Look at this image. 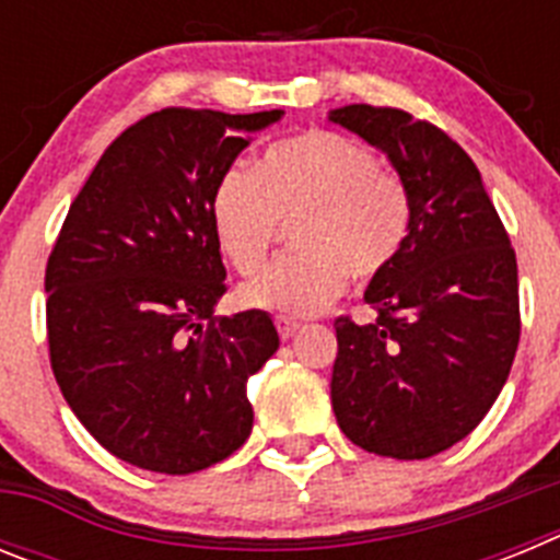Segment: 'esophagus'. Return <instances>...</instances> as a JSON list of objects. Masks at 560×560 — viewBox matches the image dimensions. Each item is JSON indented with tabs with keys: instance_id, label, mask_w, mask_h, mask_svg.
Here are the masks:
<instances>
[{
	"instance_id": "esophagus-1",
	"label": "esophagus",
	"mask_w": 560,
	"mask_h": 560,
	"mask_svg": "<svg viewBox=\"0 0 560 560\" xmlns=\"http://www.w3.org/2000/svg\"><path fill=\"white\" fill-rule=\"evenodd\" d=\"M275 325L277 334L283 336V339H291V336L300 330V323H296V319H289V316H275Z\"/></svg>"
}]
</instances>
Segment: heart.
<instances>
[{"label": "heart", "mask_w": 560, "mask_h": 560, "mask_svg": "<svg viewBox=\"0 0 560 560\" xmlns=\"http://www.w3.org/2000/svg\"><path fill=\"white\" fill-rule=\"evenodd\" d=\"M210 219L241 275L260 269L280 224L294 221L289 237L296 252L246 283L241 303L308 316L334 303L348 277L368 285L395 264L412 230V196L368 145L314 128L271 145L257 171L226 167Z\"/></svg>", "instance_id": "b5f03b06"}]
</instances>
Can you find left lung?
Masks as SVG:
<instances>
[{
    "instance_id": "left-lung-1",
    "label": "left lung",
    "mask_w": 560,
    "mask_h": 560,
    "mask_svg": "<svg viewBox=\"0 0 560 560\" xmlns=\"http://www.w3.org/2000/svg\"><path fill=\"white\" fill-rule=\"evenodd\" d=\"M330 120L387 153L412 196L407 244L364 291L375 319L334 323L336 423L378 457H434L479 427L511 373L516 252L477 165L443 128L368 103Z\"/></svg>"
}]
</instances>
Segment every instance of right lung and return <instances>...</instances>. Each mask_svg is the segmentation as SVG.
Here are the masks:
<instances>
[{
	"mask_svg": "<svg viewBox=\"0 0 560 560\" xmlns=\"http://www.w3.org/2000/svg\"><path fill=\"white\" fill-rule=\"evenodd\" d=\"M280 114H148L103 151L63 219L44 275L49 364L122 463L192 474L249 438L246 378L280 336L266 311L212 316L226 269L210 199L249 133Z\"/></svg>",
	"mask_w": 560,
	"mask_h": 560,
	"instance_id": "add662e5",
	"label": "right lung"
}]
</instances>
